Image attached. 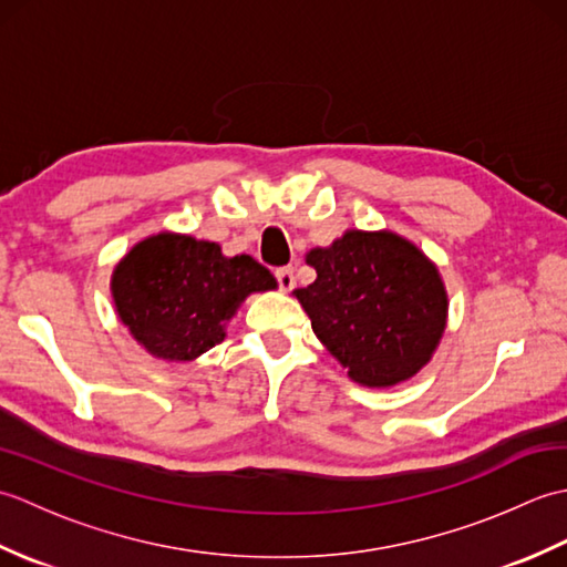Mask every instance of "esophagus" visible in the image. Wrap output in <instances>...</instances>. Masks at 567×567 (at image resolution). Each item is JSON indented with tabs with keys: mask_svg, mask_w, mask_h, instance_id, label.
Wrapping results in <instances>:
<instances>
[{
	"mask_svg": "<svg viewBox=\"0 0 567 567\" xmlns=\"http://www.w3.org/2000/svg\"><path fill=\"white\" fill-rule=\"evenodd\" d=\"M275 277H277V282H280V290H282V292H290L292 287L297 285V280H295V270H292V268H280V270H275Z\"/></svg>",
	"mask_w": 567,
	"mask_h": 567,
	"instance_id": "esophagus-1",
	"label": "esophagus"
}]
</instances>
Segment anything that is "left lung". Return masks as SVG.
<instances>
[{
  "label": "left lung",
  "mask_w": 567,
  "mask_h": 567,
  "mask_svg": "<svg viewBox=\"0 0 567 567\" xmlns=\"http://www.w3.org/2000/svg\"><path fill=\"white\" fill-rule=\"evenodd\" d=\"M317 280L292 295L317 339L363 388L412 380L436 353L449 321V292L424 250L388 231L348 228L311 248Z\"/></svg>",
  "instance_id": "8db88e82"
}]
</instances>
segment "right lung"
<instances>
[{"instance_id":"1","label":"right lung","mask_w":567,"mask_h":567,"mask_svg":"<svg viewBox=\"0 0 567 567\" xmlns=\"http://www.w3.org/2000/svg\"><path fill=\"white\" fill-rule=\"evenodd\" d=\"M110 287L138 346L167 363H189L226 339L246 297L277 290V280L246 252L228 258L214 240L161 231L116 262Z\"/></svg>"}]
</instances>
